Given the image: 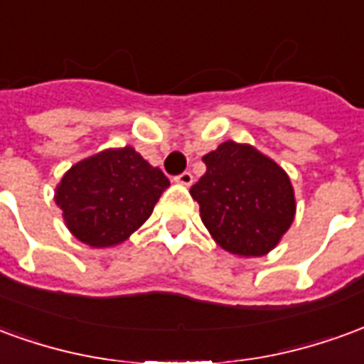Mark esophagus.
Wrapping results in <instances>:
<instances>
[{
  "instance_id": "obj_1",
  "label": "esophagus",
  "mask_w": 364,
  "mask_h": 364,
  "mask_svg": "<svg viewBox=\"0 0 364 364\" xmlns=\"http://www.w3.org/2000/svg\"><path fill=\"white\" fill-rule=\"evenodd\" d=\"M175 181L179 183V185L189 187V185H193V173H191V171H183L181 175H177V177H175Z\"/></svg>"
}]
</instances>
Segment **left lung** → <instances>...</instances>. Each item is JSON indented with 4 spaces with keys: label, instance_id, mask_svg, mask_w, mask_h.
Listing matches in <instances>:
<instances>
[{
    "label": "left lung",
    "instance_id": "1",
    "mask_svg": "<svg viewBox=\"0 0 364 364\" xmlns=\"http://www.w3.org/2000/svg\"><path fill=\"white\" fill-rule=\"evenodd\" d=\"M191 187L214 242L242 257H259L287 234L296 213L294 189L279 164L250 144L222 142Z\"/></svg>",
    "mask_w": 364,
    "mask_h": 364
}]
</instances>
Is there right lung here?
<instances>
[{"label":"right lung","mask_w":364,"mask_h":364,"mask_svg":"<svg viewBox=\"0 0 364 364\" xmlns=\"http://www.w3.org/2000/svg\"><path fill=\"white\" fill-rule=\"evenodd\" d=\"M169 179L130 146L103 150L68 169L54 200L82 244H122L150 218Z\"/></svg>","instance_id":"add662e5"}]
</instances>
